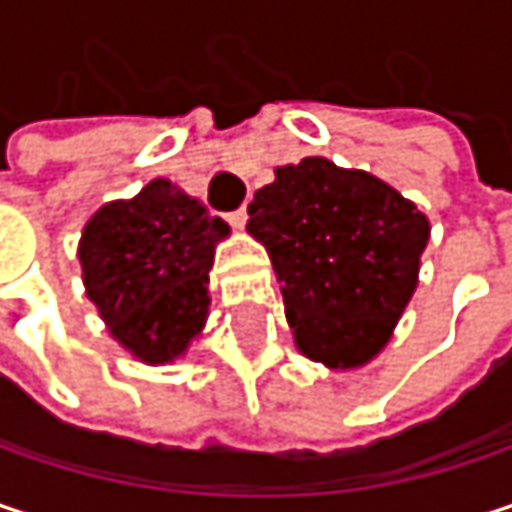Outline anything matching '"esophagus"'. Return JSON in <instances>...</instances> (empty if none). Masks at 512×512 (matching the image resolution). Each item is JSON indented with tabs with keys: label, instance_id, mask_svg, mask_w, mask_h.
Here are the masks:
<instances>
[{
	"label": "esophagus",
	"instance_id": "1",
	"mask_svg": "<svg viewBox=\"0 0 512 512\" xmlns=\"http://www.w3.org/2000/svg\"><path fill=\"white\" fill-rule=\"evenodd\" d=\"M246 219H249L246 207H240V210L228 213V225H231V228H243V225H246Z\"/></svg>",
	"mask_w": 512,
	"mask_h": 512
}]
</instances>
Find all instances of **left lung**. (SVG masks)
I'll list each match as a JSON object with an SVG mask.
<instances>
[{
	"label": "left lung",
	"mask_w": 512,
	"mask_h": 512,
	"mask_svg": "<svg viewBox=\"0 0 512 512\" xmlns=\"http://www.w3.org/2000/svg\"><path fill=\"white\" fill-rule=\"evenodd\" d=\"M249 231L272 257L296 347L358 367L388 344L415 293L430 222L373 174L308 156L257 189Z\"/></svg>",
	"instance_id": "left-lung-1"
}]
</instances>
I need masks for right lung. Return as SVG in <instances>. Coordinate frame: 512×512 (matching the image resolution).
Listing matches in <instances>:
<instances>
[{"label": "right lung", "instance_id": "right-lung-1", "mask_svg": "<svg viewBox=\"0 0 512 512\" xmlns=\"http://www.w3.org/2000/svg\"><path fill=\"white\" fill-rule=\"evenodd\" d=\"M228 225L151 180L133 201L100 207L82 231V278L112 335L139 358L180 356L207 317V272Z\"/></svg>", "mask_w": 512, "mask_h": 512}]
</instances>
